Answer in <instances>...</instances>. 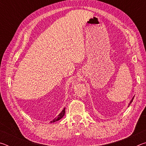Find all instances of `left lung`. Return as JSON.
I'll return each instance as SVG.
<instances>
[{"label":"left lung","mask_w":146,"mask_h":146,"mask_svg":"<svg viewBox=\"0 0 146 146\" xmlns=\"http://www.w3.org/2000/svg\"><path fill=\"white\" fill-rule=\"evenodd\" d=\"M133 98H134V97H133V98H132V99H131V101H130V103L129 104V106L130 105V104H131V102H133Z\"/></svg>","instance_id":"obj_1"}]
</instances>
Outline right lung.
<instances>
[{"label":"right lung","instance_id":"1","mask_svg":"<svg viewBox=\"0 0 146 146\" xmlns=\"http://www.w3.org/2000/svg\"><path fill=\"white\" fill-rule=\"evenodd\" d=\"M64 115H65V108H64V110L62 111L60 114H59L57 116V117H56V118H55V119H54L53 121H51V122H56V121H58V120H59L60 119H61V118L64 117Z\"/></svg>","mask_w":146,"mask_h":146}]
</instances>
